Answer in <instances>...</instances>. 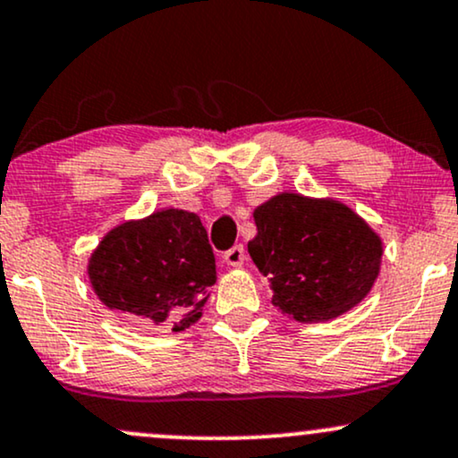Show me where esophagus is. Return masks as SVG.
Here are the masks:
<instances>
[{
  "label": "esophagus",
  "instance_id": "1",
  "mask_svg": "<svg viewBox=\"0 0 458 458\" xmlns=\"http://www.w3.org/2000/svg\"><path fill=\"white\" fill-rule=\"evenodd\" d=\"M224 260H225V265H230V267H241V265H243V262H245L243 245H234L233 250L225 251Z\"/></svg>",
  "mask_w": 458,
  "mask_h": 458
}]
</instances>
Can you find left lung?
<instances>
[{"label": "left lung", "mask_w": 458, "mask_h": 458, "mask_svg": "<svg viewBox=\"0 0 458 458\" xmlns=\"http://www.w3.org/2000/svg\"><path fill=\"white\" fill-rule=\"evenodd\" d=\"M251 260L269 277L271 303L299 323L349 312L379 277L381 236L331 198L284 191L254 211Z\"/></svg>", "instance_id": "8db88e82"}]
</instances>
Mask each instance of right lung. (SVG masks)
<instances>
[{
	"label": "right lung",
	"instance_id": "obj_1",
	"mask_svg": "<svg viewBox=\"0 0 458 458\" xmlns=\"http://www.w3.org/2000/svg\"><path fill=\"white\" fill-rule=\"evenodd\" d=\"M88 277L109 310L182 331L202 317L217 271L198 215L163 208L109 230L88 260Z\"/></svg>",
	"mask_w": 458,
	"mask_h": 458
}]
</instances>
